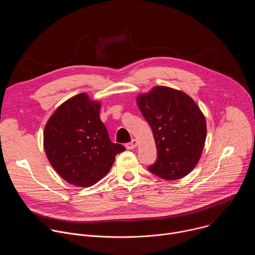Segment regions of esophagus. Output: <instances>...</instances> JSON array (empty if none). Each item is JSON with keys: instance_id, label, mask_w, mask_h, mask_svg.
I'll return each mask as SVG.
<instances>
[{"instance_id": "esophagus-1", "label": "esophagus", "mask_w": 255, "mask_h": 255, "mask_svg": "<svg viewBox=\"0 0 255 255\" xmlns=\"http://www.w3.org/2000/svg\"><path fill=\"white\" fill-rule=\"evenodd\" d=\"M136 146H137V140H136V139H133L131 142H129V143L126 144V148L129 149V150L134 149Z\"/></svg>"}]
</instances>
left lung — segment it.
<instances>
[{
    "label": "left lung",
    "mask_w": 255,
    "mask_h": 255,
    "mask_svg": "<svg viewBox=\"0 0 255 255\" xmlns=\"http://www.w3.org/2000/svg\"><path fill=\"white\" fill-rule=\"evenodd\" d=\"M136 102L156 144L157 159L149 170L167 180L188 175L201 158L207 137L199 106L183 91L164 86L139 94Z\"/></svg>",
    "instance_id": "obj_1"
}]
</instances>
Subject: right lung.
I'll return each instance as SVG.
<instances>
[{
    "instance_id": "add662e5",
    "label": "right lung",
    "mask_w": 255,
    "mask_h": 255,
    "mask_svg": "<svg viewBox=\"0 0 255 255\" xmlns=\"http://www.w3.org/2000/svg\"><path fill=\"white\" fill-rule=\"evenodd\" d=\"M101 102L81 93L63 102L48 119L43 145L48 161L68 184L91 187L110 171L125 151L109 138L100 119Z\"/></svg>"
}]
</instances>
